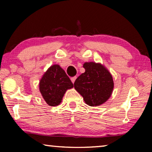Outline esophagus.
Segmentation results:
<instances>
[{
	"instance_id": "esophagus-1",
	"label": "esophagus",
	"mask_w": 152,
	"mask_h": 152,
	"mask_svg": "<svg viewBox=\"0 0 152 152\" xmlns=\"http://www.w3.org/2000/svg\"><path fill=\"white\" fill-rule=\"evenodd\" d=\"M76 76L72 77V78H71V81H72V83H73V84L74 83V82H75V80H76Z\"/></svg>"
}]
</instances>
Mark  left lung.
I'll use <instances>...</instances> for the list:
<instances>
[{
	"instance_id": "left-lung-1",
	"label": "left lung",
	"mask_w": 152,
	"mask_h": 152,
	"mask_svg": "<svg viewBox=\"0 0 152 152\" xmlns=\"http://www.w3.org/2000/svg\"><path fill=\"white\" fill-rule=\"evenodd\" d=\"M83 68L85 72L80 74L74 82V88L89 106H99L111 96L114 88L113 77L100 63L86 62Z\"/></svg>"
}]
</instances>
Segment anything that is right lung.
Listing matches in <instances>:
<instances>
[{
  "mask_svg": "<svg viewBox=\"0 0 152 152\" xmlns=\"http://www.w3.org/2000/svg\"><path fill=\"white\" fill-rule=\"evenodd\" d=\"M73 87L65 71L57 64L50 66L39 82V91L43 99L52 107L60 104L67 90Z\"/></svg>",
  "mask_w": 152,
  "mask_h": 152,
  "instance_id": "right-lung-1",
  "label": "right lung"
}]
</instances>
